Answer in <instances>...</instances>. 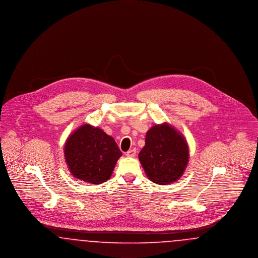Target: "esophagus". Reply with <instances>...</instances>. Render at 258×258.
<instances>
[{
  "mask_svg": "<svg viewBox=\"0 0 258 258\" xmlns=\"http://www.w3.org/2000/svg\"><path fill=\"white\" fill-rule=\"evenodd\" d=\"M127 157H131V158H134L135 157V155H136V150L135 149H132V150H130V151H127L126 152V154H125Z\"/></svg>",
  "mask_w": 258,
  "mask_h": 258,
  "instance_id": "obj_1",
  "label": "esophagus"
}]
</instances>
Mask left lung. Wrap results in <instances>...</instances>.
<instances>
[{"instance_id":"8db88e82","label":"left lung","mask_w":258,"mask_h":258,"mask_svg":"<svg viewBox=\"0 0 258 258\" xmlns=\"http://www.w3.org/2000/svg\"><path fill=\"white\" fill-rule=\"evenodd\" d=\"M138 158L148 178L158 184L178 181L187 165L186 140L171 124L153 125L146 134L145 146Z\"/></svg>"}]
</instances>
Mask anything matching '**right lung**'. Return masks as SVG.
I'll list each match as a JSON object with an SVG mask.
<instances>
[{
	"mask_svg": "<svg viewBox=\"0 0 258 258\" xmlns=\"http://www.w3.org/2000/svg\"><path fill=\"white\" fill-rule=\"evenodd\" d=\"M63 153L74 177L91 184L106 182L122 156L113 137L89 123L69 136Z\"/></svg>",
	"mask_w": 258,
	"mask_h": 258,
	"instance_id": "obj_1",
	"label": "right lung"
}]
</instances>
